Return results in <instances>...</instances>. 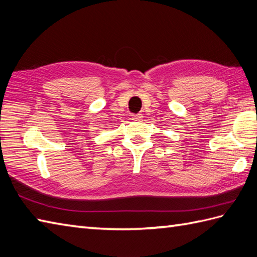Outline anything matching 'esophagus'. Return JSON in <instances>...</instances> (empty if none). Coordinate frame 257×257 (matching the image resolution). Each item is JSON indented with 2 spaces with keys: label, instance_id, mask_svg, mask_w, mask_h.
Returning <instances> with one entry per match:
<instances>
[{
  "label": "esophagus",
  "instance_id": "esophagus-1",
  "mask_svg": "<svg viewBox=\"0 0 257 257\" xmlns=\"http://www.w3.org/2000/svg\"><path fill=\"white\" fill-rule=\"evenodd\" d=\"M143 118H144L143 113H137L133 116V120H136V121H140V120H143Z\"/></svg>",
  "mask_w": 257,
  "mask_h": 257
}]
</instances>
